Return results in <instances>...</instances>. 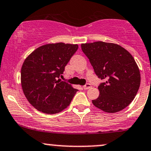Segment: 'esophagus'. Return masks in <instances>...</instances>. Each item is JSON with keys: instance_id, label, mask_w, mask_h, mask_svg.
Segmentation results:
<instances>
[{"instance_id": "34e87169", "label": "esophagus", "mask_w": 151, "mask_h": 151, "mask_svg": "<svg viewBox=\"0 0 151 151\" xmlns=\"http://www.w3.org/2000/svg\"><path fill=\"white\" fill-rule=\"evenodd\" d=\"M91 87V84H89V83H86V85H84V86H83V88H84V89H88V88H90Z\"/></svg>"}]
</instances>
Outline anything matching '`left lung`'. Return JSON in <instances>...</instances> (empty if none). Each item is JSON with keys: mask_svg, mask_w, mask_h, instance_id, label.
<instances>
[{"mask_svg": "<svg viewBox=\"0 0 151 151\" xmlns=\"http://www.w3.org/2000/svg\"><path fill=\"white\" fill-rule=\"evenodd\" d=\"M81 49L96 75L105 81L98 86L99 95L93 105L110 113L127 108L140 85V73L132 55L120 45L103 41L82 43Z\"/></svg>", "mask_w": 151, "mask_h": 151, "instance_id": "left-lung-1", "label": "left lung"}]
</instances>
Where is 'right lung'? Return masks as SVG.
<instances>
[{
    "label": "right lung",
    "mask_w": 151,
    "mask_h": 151,
    "mask_svg": "<svg viewBox=\"0 0 151 151\" xmlns=\"http://www.w3.org/2000/svg\"><path fill=\"white\" fill-rule=\"evenodd\" d=\"M78 48V44L48 43L24 60L21 68L22 88L35 109L54 114L69 106L78 90L61 81L60 76Z\"/></svg>",
    "instance_id": "add662e5"
}]
</instances>
